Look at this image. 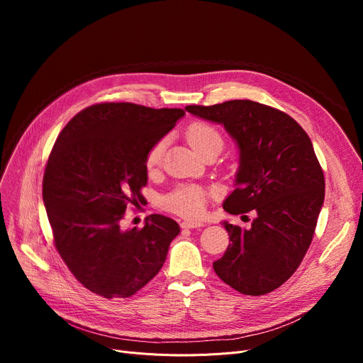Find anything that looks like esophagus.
I'll return each instance as SVG.
<instances>
[{"instance_id": "obj_1", "label": "esophagus", "mask_w": 363, "mask_h": 363, "mask_svg": "<svg viewBox=\"0 0 363 363\" xmlns=\"http://www.w3.org/2000/svg\"><path fill=\"white\" fill-rule=\"evenodd\" d=\"M201 226H204V223L196 222V220H184L181 223V228H184V230H193V228H201Z\"/></svg>"}]
</instances>
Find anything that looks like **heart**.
I'll list each match as a JSON object with an SVG mask.
<instances>
[{
  "instance_id": "1",
  "label": "heart",
  "mask_w": 363,
  "mask_h": 363,
  "mask_svg": "<svg viewBox=\"0 0 363 363\" xmlns=\"http://www.w3.org/2000/svg\"><path fill=\"white\" fill-rule=\"evenodd\" d=\"M186 138L200 156L213 148L220 150L223 145L220 133L213 126L204 122H196L189 125L186 130ZM163 141H159L148 150L145 157L147 169H155L160 164L163 156ZM164 207L169 212H174L181 216L200 218L206 208V194L200 188L196 186H181L164 199Z\"/></svg>"
}]
</instances>
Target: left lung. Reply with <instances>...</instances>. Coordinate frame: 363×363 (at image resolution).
<instances>
[{"label": "left lung", "mask_w": 363, "mask_h": 363, "mask_svg": "<svg viewBox=\"0 0 363 363\" xmlns=\"http://www.w3.org/2000/svg\"><path fill=\"white\" fill-rule=\"evenodd\" d=\"M185 110L223 125L238 145L235 189L223 201L225 212L256 213L249 230L222 222L231 242L213 269L241 294L271 293L306 255L325 197L312 141L289 114L250 100Z\"/></svg>", "instance_id": "left-lung-1"}]
</instances>
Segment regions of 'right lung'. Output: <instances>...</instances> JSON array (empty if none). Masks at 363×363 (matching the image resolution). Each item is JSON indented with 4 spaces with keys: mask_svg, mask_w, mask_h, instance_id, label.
<instances>
[{
    "mask_svg": "<svg viewBox=\"0 0 363 363\" xmlns=\"http://www.w3.org/2000/svg\"><path fill=\"white\" fill-rule=\"evenodd\" d=\"M182 108L101 103L63 128L48 157L43 199L57 252L85 289L126 298L155 278L179 225L150 215L123 231L126 207H138L147 184L145 157L184 116Z\"/></svg>",
    "mask_w": 363,
    "mask_h": 363,
    "instance_id": "obj_1",
    "label": "right lung"
}]
</instances>
